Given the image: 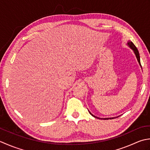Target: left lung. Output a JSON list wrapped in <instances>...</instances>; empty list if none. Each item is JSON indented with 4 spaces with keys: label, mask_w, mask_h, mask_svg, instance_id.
Here are the masks:
<instances>
[{
    "label": "left lung",
    "mask_w": 150,
    "mask_h": 150,
    "mask_svg": "<svg viewBox=\"0 0 150 150\" xmlns=\"http://www.w3.org/2000/svg\"><path fill=\"white\" fill-rule=\"evenodd\" d=\"M127 45L128 46V47H129L131 50H132L133 51V52H134V54H135V56H136V57H137V61H138V62H139V65L140 66V67H141V69H142V66H141V64H140V54H139V51H138V49H137V47H135V45H134L132 42L131 41H128L127 42ZM88 112H89V113L93 116V117H95V118H100V119H103V120H108V119H112V118H117V117H120V116H118V117H112V118H99V117H96V116H94V115H93L92 113H91V112L88 111Z\"/></svg>",
    "instance_id": "left-lung-1"
}]
</instances>
